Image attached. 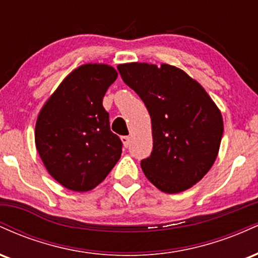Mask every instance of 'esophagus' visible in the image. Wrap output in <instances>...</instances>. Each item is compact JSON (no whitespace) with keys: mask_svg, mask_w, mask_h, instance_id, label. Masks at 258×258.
<instances>
[{"mask_svg":"<svg viewBox=\"0 0 258 258\" xmlns=\"http://www.w3.org/2000/svg\"><path fill=\"white\" fill-rule=\"evenodd\" d=\"M130 139H131V138H130L128 136H122V137H121V141H122V144H123V147H125V148L130 146V142H131Z\"/></svg>","mask_w":258,"mask_h":258,"instance_id":"obj_1","label":"esophagus"}]
</instances>
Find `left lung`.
<instances>
[{"mask_svg": "<svg viewBox=\"0 0 258 258\" xmlns=\"http://www.w3.org/2000/svg\"><path fill=\"white\" fill-rule=\"evenodd\" d=\"M123 82L141 97L152 119L153 152L144 174L164 193L191 188L214 165L223 135L217 105L199 82L173 65H117Z\"/></svg>", "mask_w": 258, "mask_h": 258, "instance_id": "8db88e82", "label": "left lung"}]
</instances>
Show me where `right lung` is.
Here are the masks:
<instances>
[{
    "instance_id": "right-lung-1",
    "label": "right lung",
    "mask_w": 258,
    "mask_h": 258,
    "mask_svg": "<svg viewBox=\"0 0 258 258\" xmlns=\"http://www.w3.org/2000/svg\"><path fill=\"white\" fill-rule=\"evenodd\" d=\"M117 78L106 64H84L65 78L44 103L35 127V144L48 173L74 191L102 183L119 161L122 142L110 131L103 108Z\"/></svg>"
}]
</instances>
